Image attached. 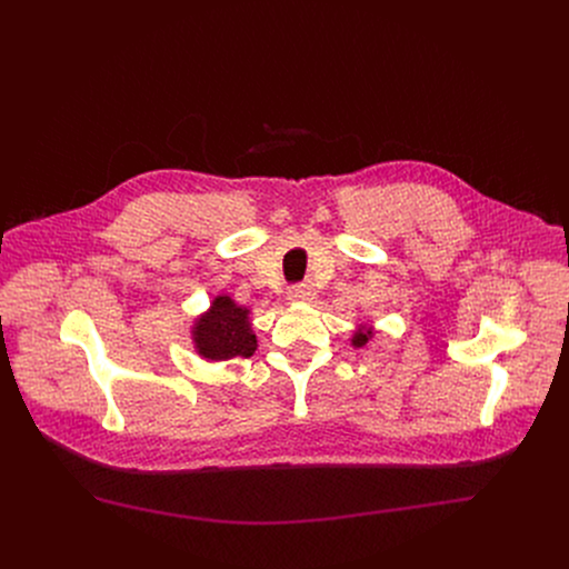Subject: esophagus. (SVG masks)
<instances>
[{
  "label": "esophagus",
  "instance_id": "esophagus-1",
  "mask_svg": "<svg viewBox=\"0 0 569 569\" xmlns=\"http://www.w3.org/2000/svg\"><path fill=\"white\" fill-rule=\"evenodd\" d=\"M315 295V288L310 283H299V286H292L288 290V301L292 303H301V301H310Z\"/></svg>",
  "mask_w": 569,
  "mask_h": 569
}]
</instances>
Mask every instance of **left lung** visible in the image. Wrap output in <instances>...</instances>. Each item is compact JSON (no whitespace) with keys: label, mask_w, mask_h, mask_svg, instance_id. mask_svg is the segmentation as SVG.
Listing matches in <instances>:
<instances>
[{"label":"left lung","mask_w":569,"mask_h":569,"mask_svg":"<svg viewBox=\"0 0 569 569\" xmlns=\"http://www.w3.org/2000/svg\"><path fill=\"white\" fill-rule=\"evenodd\" d=\"M373 336H376V327H373V323L360 321L358 327H356V331L351 333V347L360 349V347H365Z\"/></svg>","instance_id":"1"}]
</instances>
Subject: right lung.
I'll list each match as a JSON object with an SVG mask.
<instances>
[{"label": "right lung", "instance_id": "obj_1", "mask_svg": "<svg viewBox=\"0 0 569 569\" xmlns=\"http://www.w3.org/2000/svg\"><path fill=\"white\" fill-rule=\"evenodd\" d=\"M250 315L248 306H238L229 295H216L191 323L189 333L196 353L207 362L254 356L259 340Z\"/></svg>", "mask_w": 569, "mask_h": 569}]
</instances>
